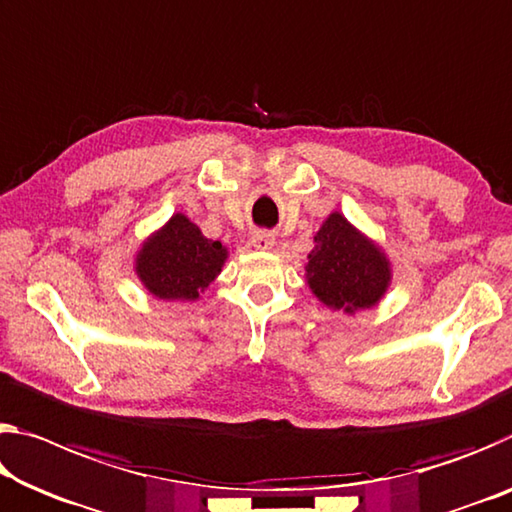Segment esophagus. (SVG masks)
Here are the masks:
<instances>
[{"mask_svg":"<svg viewBox=\"0 0 512 512\" xmlns=\"http://www.w3.org/2000/svg\"><path fill=\"white\" fill-rule=\"evenodd\" d=\"M275 243V234L269 230H259L253 234V246L259 250H269Z\"/></svg>","mask_w":512,"mask_h":512,"instance_id":"obj_1","label":"esophagus"}]
</instances>
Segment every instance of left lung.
<instances>
[{
    "label": "left lung",
    "mask_w": 512,
    "mask_h": 512,
    "mask_svg": "<svg viewBox=\"0 0 512 512\" xmlns=\"http://www.w3.org/2000/svg\"><path fill=\"white\" fill-rule=\"evenodd\" d=\"M307 282L316 298L344 312L376 305L389 285L385 255L342 214H330L314 237Z\"/></svg>",
    "instance_id": "1"
}]
</instances>
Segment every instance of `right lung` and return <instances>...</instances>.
<instances>
[{
    "label": "right lung",
    "mask_w": 512,
    "mask_h": 512,
    "mask_svg": "<svg viewBox=\"0 0 512 512\" xmlns=\"http://www.w3.org/2000/svg\"><path fill=\"white\" fill-rule=\"evenodd\" d=\"M227 257L221 241L202 237L189 218L175 214L136 257V273L150 294L166 300H196Z\"/></svg>",
    "instance_id": "1"
}]
</instances>
